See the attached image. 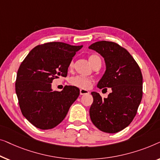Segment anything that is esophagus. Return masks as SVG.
<instances>
[{
  "label": "esophagus",
  "mask_w": 160,
  "mask_h": 160,
  "mask_svg": "<svg viewBox=\"0 0 160 160\" xmlns=\"http://www.w3.org/2000/svg\"><path fill=\"white\" fill-rule=\"evenodd\" d=\"M80 95H85V94H88L89 91L85 89H80Z\"/></svg>",
  "instance_id": "34e87169"
}]
</instances>
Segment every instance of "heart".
<instances>
[{"instance_id": "b5f03b06", "label": "heart", "mask_w": 160, "mask_h": 160, "mask_svg": "<svg viewBox=\"0 0 160 160\" xmlns=\"http://www.w3.org/2000/svg\"><path fill=\"white\" fill-rule=\"evenodd\" d=\"M98 60H101L100 58L97 55H91L89 57V61L91 62L92 66L95 64L96 62H97ZM73 67V62H71L69 64V68L72 69ZM69 83L73 86H75L79 88L82 89H88L91 87L92 80L91 78L84 77V76H80L77 75L75 77H72L69 80Z\"/></svg>"}]
</instances>
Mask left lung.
Returning a JSON list of instances; mask_svg holds the SVG:
<instances>
[{
  "mask_svg": "<svg viewBox=\"0 0 160 160\" xmlns=\"http://www.w3.org/2000/svg\"><path fill=\"white\" fill-rule=\"evenodd\" d=\"M89 48L100 53L107 66L98 88L112 91L107 98L92 92L91 120L102 131L115 133L128 127L136 115L143 96L142 73L133 57L116 42L98 41Z\"/></svg>",
  "mask_w": 160,
  "mask_h": 160,
  "instance_id": "obj_1",
  "label": "left lung"
}]
</instances>
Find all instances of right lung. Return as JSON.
<instances>
[{"instance_id":"right-lung-1","label":"right lung","mask_w":160,"mask_h":160,"mask_svg":"<svg viewBox=\"0 0 160 160\" xmlns=\"http://www.w3.org/2000/svg\"><path fill=\"white\" fill-rule=\"evenodd\" d=\"M82 47L62 42L38 45L20 64L16 93L22 114L35 127L55 128L79 96L77 87L66 85L62 91H53L51 82L59 76L67 77L69 63Z\"/></svg>"}]
</instances>
